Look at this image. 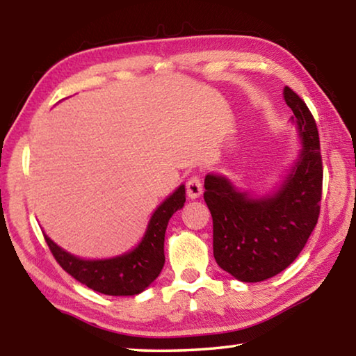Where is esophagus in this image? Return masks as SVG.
<instances>
[{"mask_svg": "<svg viewBox=\"0 0 356 356\" xmlns=\"http://www.w3.org/2000/svg\"><path fill=\"white\" fill-rule=\"evenodd\" d=\"M204 190V185H202V179L201 176H191L188 180H186V195H188L191 200H195V197H200L201 193Z\"/></svg>", "mask_w": 356, "mask_h": 356, "instance_id": "34e87169", "label": "esophagus"}]
</instances>
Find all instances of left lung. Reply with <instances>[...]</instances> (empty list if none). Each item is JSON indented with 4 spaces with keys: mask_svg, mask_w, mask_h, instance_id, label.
Masks as SVG:
<instances>
[{
    "mask_svg": "<svg viewBox=\"0 0 356 356\" xmlns=\"http://www.w3.org/2000/svg\"><path fill=\"white\" fill-rule=\"evenodd\" d=\"M284 99L303 140L298 161L272 196L251 200L221 176L204 180V201L213 220V256L243 282L272 278L305 248L321 213L323 166L314 116L303 99L284 88Z\"/></svg>",
    "mask_w": 356,
    "mask_h": 356,
    "instance_id": "obj_1",
    "label": "left lung"
}]
</instances>
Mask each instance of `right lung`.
<instances>
[{
    "label": "right lung",
    "mask_w": 356,
    "mask_h": 356,
    "mask_svg": "<svg viewBox=\"0 0 356 356\" xmlns=\"http://www.w3.org/2000/svg\"><path fill=\"white\" fill-rule=\"evenodd\" d=\"M185 186L179 188L155 210L146 236L134 251L105 261H83L59 248L47 236L45 242L56 262L81 284L105 295H136L154 282L165 265V232L174 212L184 207Z\"/></svg>",
    "instance_id": "1"
}]
</instances>
